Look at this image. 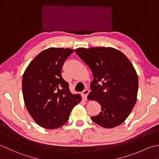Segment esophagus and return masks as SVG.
Masks as SVG:
<instances>
[{"label":"esophagus","instance_id":"1","mask_svg":"<svg viewBox=\"0 0 159 159\" xmlns=\"http://www.w3.org/2000/svg\"><path fill=\"white\" fill-rule=\"evenodd\" d=\"M89 93V90L88 89L84 90V91L82 93V97H83V98H84V99H86V98H87V96H88Z\"/></svg>","mask_w":159,"mask_h":159}]
</instances>
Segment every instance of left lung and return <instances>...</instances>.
<instances>
[{"mask_svg":"<svg viewBox=\"0 0 159 159\" xmlns=\"http://www.w3.org/2000/svg\"><path fill=\"white\" fill-rule=\"evenodd\" d=\"M76 53L92 71V91L88 99L101 105L102 112L91 116L93 121L105 128L121 125L137 102L139 80L131 61L112 47L78 48Z\"/></svg>","mask_w":159,"mask_h":159,"instance_id":"left-lung-1","label":"left lung"}]
</instances>
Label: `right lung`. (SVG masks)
I'll return each instance as SVG.
<instances>
[{"label":"right lung","instance_id":"add662e5","mask_svg":"<svg viewBox=\"0 0 159 159\" xmlns=\"http://www.w3.org/2000/svg\"><path fill=\"white\" fill-rule=\"evenodd\" d=\"M74 51L51 47L35 56L22 76V95L26 108L35 122L46 129H56L69 120L72 109L82 101L70 93L61 77V68Z\"/></svg>","mask_w":159,"mask_h":159}]
</instances>
